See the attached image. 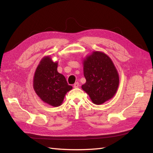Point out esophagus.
Wrapping results in <instances>:
<instances>
[{"label":"esophagus","mask_w":153,"mask_h":153,"mask_svg":"<svg viewBox=\"0 0 153 153\" xmlns=\"http://www.w3.org/2000/svg\"><path fill=\"white\" fill-rule=\"evenodd\" d=\"M79 83L78 82H76V83H75L74 84V88H78L79 87Z\"/></svg>","instance_id":"esophagus-1"}]
</instances>
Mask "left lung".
<instances>
[{"label":"left lung","mask_w":153,"mask_h":153,"mask_svg":"<svg viewBox=\"0 0 153 153\" xmlns=\"http://www.w3.org/2000/svg\"><path fill=\"white\" fill-rule=\"evenodd\" d=\"M86 83L82 89L93 103L101 105L112 98L119 85L118 71L111 59L102 53L94 52L83 62Z\"/></svg>","instance_id":"8db88e82"}]
</instances>
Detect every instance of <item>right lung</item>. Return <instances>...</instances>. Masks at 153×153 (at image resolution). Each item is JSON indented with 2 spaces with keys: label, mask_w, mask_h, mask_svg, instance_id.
<instances>
[{
  "label": "right lung",
  "mask_w": 153,
  "mask_h": 153,
  "mask_svg": "<svg viewBox=\"0 0 153 153\" xmlns=\"http://www.w3.org/2000/svg\"><path fill=\"white\" fill-rule=\"evenodd\" d=\"M57 67V62H53L49 56L45 57L37 68L33 80L37 95L53 106H60L66 93L72 89L63 75L58 72Z\"/></svg>",
  "instance_id": "obj_1"
}]
</instances>
